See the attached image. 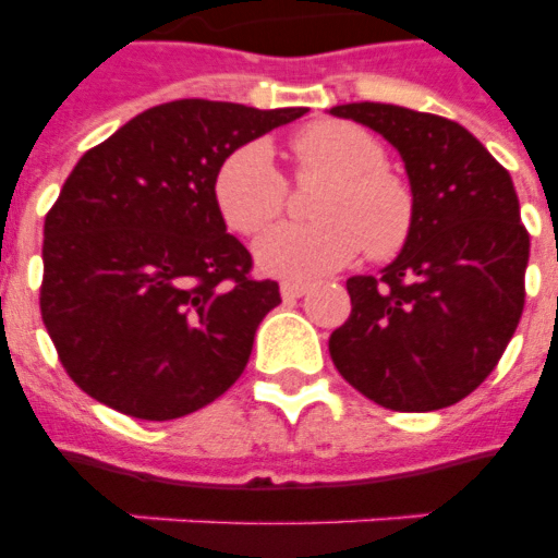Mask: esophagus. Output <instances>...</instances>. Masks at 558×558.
Segmentation results:
<instances>
[{
	"label": "esophagus",
	"instance_id": "34e87169",
	"mask_svg": "<svg viewBox=\"0 0 558 558\" xmlns=\"http://www.w3.org/2000/svg\"><path fill=\"white\" fill-rule=\"evenodd\" d=\"M306 292H310V287H306V283H295V280H287V283H280V295L287 298V301L306 295Z\"/></svg>",
	"mask_w": 558,
	"mask_h": 558
}]
</instances>
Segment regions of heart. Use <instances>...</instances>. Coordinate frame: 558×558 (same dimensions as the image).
I'll list each match as a JSON object with an SVG mask.
<instances>
[{
    "label": "heart",
    "instance_id": "1",
    "mask_svg": "<svg viewBox=\"0 0 558 558\" xmlns=\"http://www.w3.org/2000/svg\"><path fill=\"white\" fill-rule=\"evenodd\" d=\"M301 170L330 177L315 202L318 222L278 226L254 245L266 275L322 278L348 266L367 245L371 257L397 254L414 228V193L388 173V153L376 135L348 121H315L295 135ZM214 199L236 234H260L283 210L287 182L266 142H248L222 159Z\"/></svg>",
    "mask_w": 558,
    "mask_h": 558
}]
</instances>
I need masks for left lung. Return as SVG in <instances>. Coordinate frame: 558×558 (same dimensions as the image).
<instances>
[{"instance_id":"1","label":"left lung","mask_w":558,"mask_h":558,"mask_svg":"<svg viewBox=\"0 0 558 558\" xmlns=\"http://www.w3.org/2000/svg\"><path fill=\"white\" fill-rule=\"evenodd\" d=\"M330 116L379 133L414 193L402 252L376 278L348 280L332 365L390 411L454 405L495 371L524 310L530 234L510 173L449 118L367 100Z\"/></svg>"}]
</instances>
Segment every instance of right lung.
Here are the masks:
<instances>
[{
	"label": "right lung",
	"mask_w": 558,
	"mask_h": 558,
	"mask_svg": "<svg viewBox=\"0 0 558 558\" xmlns=\"http://www.w3.org/2000/svg\"><path fill=\"white\" fill-rule=\"evenodd\" d=\"M304 107L170 100L92 147L46 217L39 310L65 373L138 420L222 397L280 304L214 199L228 153Z\"/></svg>",
	"instance_id": "obj_1"
}]
</instances>
